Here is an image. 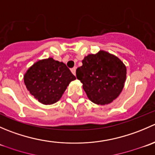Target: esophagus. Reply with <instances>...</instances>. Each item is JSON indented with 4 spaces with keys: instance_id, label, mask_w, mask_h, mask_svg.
Returning <instances> with one entry per match:
<instances>
[{
    "instance_id": "obj_1",
    "label": "esophagus",
    "mask_w": 155,
    "mask_h": 155,
    "mask_svg": "<svg viewBox=\"0 0 155 155\" xmlns=\"http://www.w3.org/2000/svg\"><path fill=\"white\" fill-rule=\"evenodd\" d=\"M76 67H75V68H73L71 69V72H72V73H73V75H76Z\"/></svg>"
}]
</instances>
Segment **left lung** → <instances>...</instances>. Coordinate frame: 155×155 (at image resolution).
<instances>
[{"instance_id":"1","label":"left lung","mask_w":155,"mask_h":155,"mask_svg":"<svg viewBox=\"0 0 155 155\" xmlns=\"http://www.w3.org/2000/svg\"><path fill=\"white\" fill-rule=\"evenodd\" d=\"M76 78L91 101L99 105L112 102L122 91L126 67L120 59L104 51L88 54L76 70Z\"/></svg>"}]
</instances>
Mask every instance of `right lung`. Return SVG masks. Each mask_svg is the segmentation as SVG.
I'll return each instance as SVG.
<instances>
[{"mask_svg":"<svg viewBox=\"0 0 155 155\" xmlns=\"http://www.w3.org/2000/svg\"><path fill=\"white\" fill-rule=\"evenodd\" d=\"M75 79L76 76L65 64L51 58L34 64L24 76L30 93L46 105L59 101L70 82Z\"/></svg>","mask_w":155,"mask_h":155,"instance_id":"1","label":"right lung"}]
</instances>
